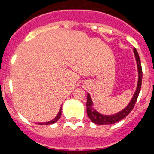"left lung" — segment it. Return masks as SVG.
Masks as SVG:
<instances>
[{
	"label": "left lung",
	"instance_id": "left-lung-1",
	"mask_svg": "<svg viewBox=\"0 0 154 154\" xmlns=\"http://www.w3.org/2000/svg\"><path fill=\"white\" fill-rule=\"evenodd\" d=\"M134 53L135 55L136 61H137V65L138 69V82L137 88H136V91L134 93V96H133L132 99H131V102L129 103V104L124 108V110H122L121 111L118 112V113H115L113 115H103L102 113H100L99 112L97 111L93 107V102L91 100V96L89 94H87V116L89 117L91 121L93 123L96 124H99V125H104V124H113L117 123V122L120 121V120H123L125 118L129 113L132 111L133 108H134V105H135L137 100L138 96H139L140 91L141 88V84H142V68H141V63H140V59L139 54H138L137 51L136 50V48H134Z\"/></svg>",
	"mask_w": 154,
	"mask_h": 154
}]
</instances>
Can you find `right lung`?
Here are the masks:
<instances>
[{"instance_id":"right-lung-1","label":"right lung","mask_w":154,"mask_h":154,"mask_svg":"<svg viewBox=\"0 0 154 154\" xmlns=\"http://www.w3.org/2000/svg\"><path fill=\"white\" fill-rule=\"evenodd\" d=\"M61 112H62V109H61V107H60V110H59V112H58L57 115L56 117H55V118L54 119V120H50V121L46 122V123H38V124H41V125H48V124H54V123H56V122L60 118V117H61Z\"/></svg>"}]
</instances>
